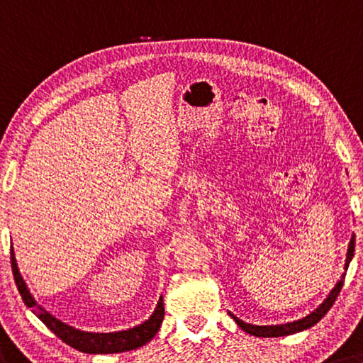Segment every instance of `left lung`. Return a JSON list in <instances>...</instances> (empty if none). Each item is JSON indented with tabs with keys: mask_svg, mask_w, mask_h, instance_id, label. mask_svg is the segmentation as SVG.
<instances>
[{
	"mask_svg": "<svg viewBox=\"0 0 363 363\" xmlns=\"http://www.w3.org/2000/svg\"><path fill=\"white\" fill-rule=\"evenodd\" d=\"M354 247H355V239L352 238L350 239L349 242V249H347V258H346V267H344V269L349 268V263L350 260H352L354 257ZM344 278H346V273H342L341 279L337 281L336 286L333 287L330 294H328V297L323 301V303L321 306L313 310L312 313L303 316L302 320H297V321H292V323H284V325H272V326H257V325H250V323H244L242 320H239L238 316L231 315L233 318L235 320V323H238L240 328L245 333H249V335L252 336H258V337H279V336H287V335H294V333H298V331H303V330H308V328H312L313 325L318 323V321L323 318V316L326 315L328 310H330L333 307V303H335L336 297L339 296V292H341L342 289V284H344Z\"/></svg>",
	"mask_w": 363,
	"mask_h": 363,
	"instance_id": "left-lung-1",
	"label": "left lung"
}]
</instances>
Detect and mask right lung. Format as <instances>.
Segmentation results:
<instances>
[{
  "label": "right lung",
  "mask_w": 363,
  "mask_h": 363,
  "mask_svg": "<svg viewBox=\"0 0 363 363\" xmlns=\"http://www.w3.org/2000/svg\"><path fill=\"white\" fill-rule=\"evenodd\" d=\"M11 267H13V274L17 289L21 292L22 301L27 307L32 308V312L35 313L40 320L47 325L55 335L65 341L69 346L80 350L85 354H116V352H125V350H132L137 347L145 346L148 341H152V337L157 335L161 323L164 318V306H163V297H160L157 303V308L150 315V318L143 321L142 325L129 328L125 331H114V333H89V331H80L76 328L62 323L61 320L55 318L53 315L48 313L47 310L37 306L35 298L32 297L30 291L26 284V281L22 279L17 268L14 250L11 247Z\"/></svg>",
  "instance_id": "add662e5"
}]
</instances>
